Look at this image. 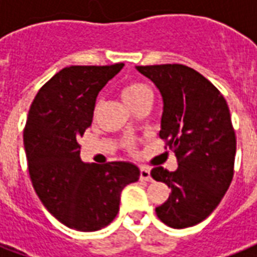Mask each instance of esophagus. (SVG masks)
I'll return each mask as SVG.
<instances>
[{
  "instance_id": "34e87169",
  "label": "esophagus",
  "mask_w": 257,
  "mask_h": 257,
  "mask_svg": "<svg viewBox=\"0 0 257 257\" xmlns=\"http://www.w3.org/2000/svg\"><path fill=\"white\" fill-rule=\"evenodd\" d=\"M141 180L143 181H151L150 170L147 168H141Z\"/></svg>"
}]
</instances>
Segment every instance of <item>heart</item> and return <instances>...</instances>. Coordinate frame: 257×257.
Instances as JSON below:
<instances>
[{
  "label": "heart",
  "instance_id": "obj_1",
  "mask_svg": "<svg viewBox=\"0 0 257 257\" xmlns=\"http://www.w3.org/2000/svg\"><path fill=\"white\" fill-rule=\"evenodd\" d=\"M120 96H122L123 101L126 103L127 106L131 107L133 110H135L137 107H139L146 101L153 100V91L146 83L138 80L127 81L126 84L122 85L120 88ZM101 103L97 101L95 106V114H96L99 108H100Z\"/></svg>",
  "mask_w": 257,
  "mask_h": 257
}]
</instances>
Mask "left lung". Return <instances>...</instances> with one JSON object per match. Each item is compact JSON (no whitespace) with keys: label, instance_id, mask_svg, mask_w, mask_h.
I'll use <instances>...</instances> for the list:
<instances>
[{"label":"left lung","instance_id":"obj_1","mask_svg":"<svg viewBox=\"0 0 257 257\" xmlns=\"http://www.w3.org/2000/svg\"><path fill=\"white\" fill-rule=\"evenodd\" d=\"M161 92L164 111L160 137L176 154L178 169L162 166L151 177L172 189L156 213L182 229L213 212L233 178L236 135L226 100L201 73L182 64L135 67Z\"/></svg>","mask_w":257,"mask_h":257}]
</instances>
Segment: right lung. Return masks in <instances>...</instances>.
<instances>
[{
  "label": "right lung",
  "instance_id": "obj_1",
  "mask_svg": "<svg viewBox=\"0 0 257 257\" xmlns=\"http://www.w3.org/2000/svg\"><path fill=\"white\" fill-rule=\"evenodd\" d=\"M123 65L61 69L41 87L28 114L24 147L33 188L48 212L72 229L108 225L123 188L139 180V169L130 162H83L77 143L92 123L97 93Z\"/></svg>",
  "mask_w": 257,
  "mask_h": 257
}]
</instances>
